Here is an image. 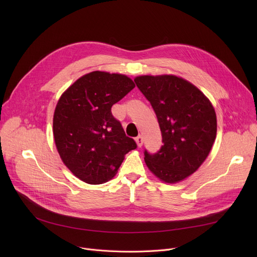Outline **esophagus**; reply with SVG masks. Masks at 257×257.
Returning a JSON list of instances; mask_svg holds the SVG:
<instances>
[{"label": "esophagus", "mask_w": 257, "mask_h": 257, "mask_svg": "<svg viewBox=\"0 0 257 257\" xmlns=\"http://www.w3.org/2000/svg\"><path fill=\"white\" fill-rule=\"evenodd\" d=\"M136 142H137V144H138V147H142V146H143V143H144L143 137H142V136H139L138 138H136Z\"/></svg>", "instance_id": "obj_1"}]
</instances>
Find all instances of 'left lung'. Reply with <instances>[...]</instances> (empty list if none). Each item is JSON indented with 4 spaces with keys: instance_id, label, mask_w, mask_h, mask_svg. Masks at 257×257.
Returning a JSON list of instances; mask_svg holds the SVG:
<instances>
[{
    "instance_id": "left-lung-1",
    "label": "left lung",
    "mask_w": 257,
    "mask_h": 257,
    "mask_svg": "<svg viewBox=\"0 0 257 257\" xmlns=\"http://www.w3.org/2000/svg\"><path fill=\"white\" fill-rule=\"evenodd\" d=\"M150 102L163 137L160 150H145L149 170L168 183L183 180L208 156L217 136V116L211 103L195 85L172 75L134 79Z\"/></svg>"
}]
</instances>
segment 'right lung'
<instances>
[{
	"label": "right lung",
	"mask_w": 257,
	"mask_h": 257,
	"mask_svg": "<svg viewBox=\"0 0 257 257\" xmlns=\"http://www.w3.org/2000/svg\"><path fill=\"white\" fill-rule=\"evenodd\" d=\"M136 85L125 75L91 72L60 97L53 118L54 140L63 164L89 184L111 179L124 155L138 148L111 112Z\"/></svg>",
	"instance_id": "obj_1"
}]
</instances>
